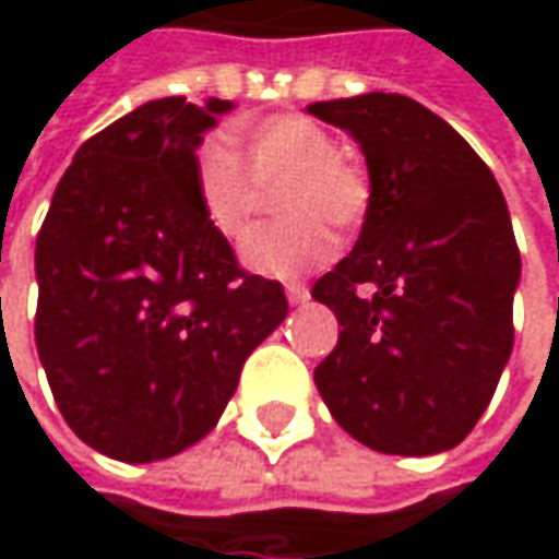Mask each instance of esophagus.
I'll list each match as a JSON object with an SVG mask.
<instances>
[{
    "label": "esophagus",
    "instance_id": "esophagus-1",
    "mask_svg": "<svg viewBox=\"0 0 559 559\" xmlns=\"http://www.w3.org/2000/svg\"><path fill=\"white\" fill-rule=\"evenodd\" d=\"M286 298H289V305L298 308V305H305V301L311 298V292H308L305 283H289V286H286Z\"/></svg>",
    "mask_w": 559,
    "mask_h": 559
}]
</instances>
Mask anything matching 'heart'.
<instances>
[{
    "label": "heart",
    "mask_w": 559,
    "mask_h": 559,
    "mask_svg": "<svg viewBox=\"0 0 559 559\" xmlns=\"http://www.w3.org/2000/svg\"><path fill=\"white\" fill-rule=\"evenodd\" d=\"M248 165L221 136L195 152V195L207 226L229 242L246 236L264 189L286 186L276 195L286 221L258 226L242 242V264L261 276L295 280L335 254L333 224L352 229L370 207L367 170L338 148L335 133L308 115H273L239 130Z\"/></svg>",
    "instance_id": "heart-1"
}]
</instances>
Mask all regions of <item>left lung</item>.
Segmentation results:
<instances>
[{"mask_svg": "<svg viewBox=\"0 0 559 559\" xmlns=\"http://www.w3.org/2000/svg\"><path fill=\"white\" fill-rule=\"evenodd\" d=\"M308 111L345 130L370 174L352 254L313 283L342 326L313 382L360 444L401 457L451 451L513 352L520 248L504 192L469 142L414 98L364 93Z\"/></svg>", "mask_w": 559, "mask_h": 559, "instance_id": "8db88e82", "label": "left lung"}]
</instances>
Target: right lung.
Instances as JSON below:
<instances>
[{
    "label": "right lung",
    "mask_w": 559,
    "mask_h": 559,
    "mask_svg": "<svg viewBox=\"0 0 559 559\" xmlns=\"http://www.w3.org/2000/svg\"><path fill=\"white\" fill-rule=\"evenodd\" d=\"M233 108L167 96L115 120L76 148L36 236V352L61 417L105 457L204 439L289 313L199 207L195 152Z\"/></svg>",
    "instance_id": "right-lung-1"
}]
</instances>
